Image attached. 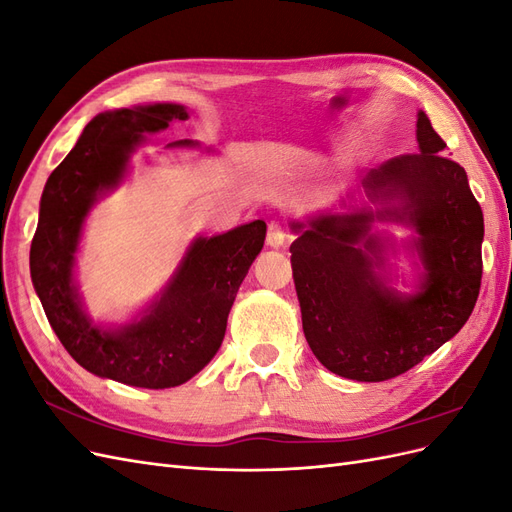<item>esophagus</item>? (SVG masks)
I'll use <instances>...</instances> for the list:
<instances>
[{"label":"esophagus","instance_id":"obj_1","mask_svg":"<svg viewBox=\"0 0 512 512\" xmlns=\"http://www.w3.org/2000/svg\"><path fill=\"white\" fill-rule=\"evenodd\" d=\"M267 243L271 247H282L286 243V232L280 222H271L269 232H267Z\"/></svg>","mask_w":512,"mask_h":512}]
</instances>
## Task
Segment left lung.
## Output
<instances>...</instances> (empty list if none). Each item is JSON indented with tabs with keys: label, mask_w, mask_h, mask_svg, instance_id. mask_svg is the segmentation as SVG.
Returning <instances> with one entry per match:
<instances>
[{
	"label": "left lung",
	"mask_w": 512,
	"mask_h": 512,
	"mask_svg": "<svg viewBox=\"0 0 512 512\" xmlns=\"http://www.w3.org/2000/svg\"><path fill=\"white\" fill-rule=\"evenodd\" d=\"M416 141V153L386 160L363 177L367 198L380 209L292 224L299 232L290 262L303 333L316 359L342 378L382 382L406 374L459 333L478 299L483 209L423 111ZM374 219L417 230L426 275L408 298L377 273L383 244L370 232Z\"/></svg>",
	"instance_id": "obj_1"
}]
</instances>
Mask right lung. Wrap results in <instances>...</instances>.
<instances>
[{
	"label": "right lung",
	"mask_w": 512,
	"mask_h": 512,
	"mask_svg": "<svg viewBox=\"0 0 512 512\" xmlns=\"http://www.w3.org/2000/svg\"><path fill=\"white\" fill-rule=\"evenodd\" d=\"M173 119H188L181 104L121 108L91 119L44 185L29 252L44 314L72 359L100 378L141 389L179 386L213 359L237 290L267 235V224L256 220L224 235L198 237L141 320L119 329L91 324L72 277L83 222L98 196L117 188L126 175L130 153ZM190 145L196 143L170 147Z\"/></svg>",
	"instance_id": "obj_1"
}]
</instances>
